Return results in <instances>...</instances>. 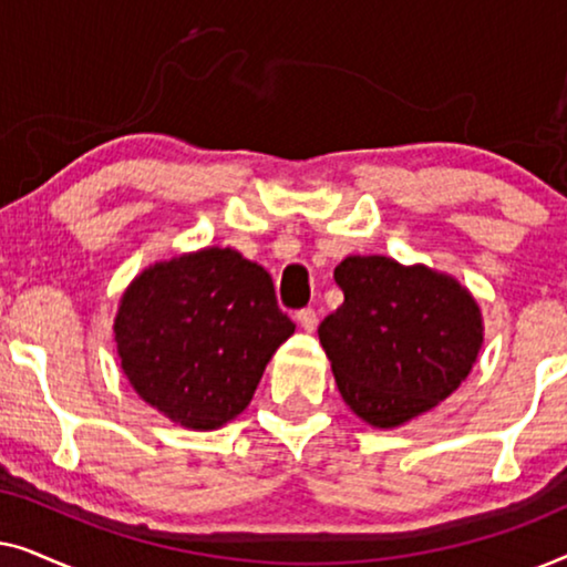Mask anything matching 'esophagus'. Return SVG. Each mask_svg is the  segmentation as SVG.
I'll use <instances>...</instances> for the list:
<instances>
[{
    "mask_svg": "<svg viewBox=\"0 0 567 567\" xmlns=\"http://www.w3.org/2000/svg\"><path fill=\"white\" fill-rule=\"evenodd\" d=\"M297 322H299V328L301 330H307V332H315L317 330V312L315 309H301V312H297Z\"/></svg>",
    "mask_w": 567,
    "mask_h": 567,
    "instance_id": "34e87169",
    "label": "esophagus"
}]
</instances>
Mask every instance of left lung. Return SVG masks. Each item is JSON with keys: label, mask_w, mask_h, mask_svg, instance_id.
I'll list each match as a JSON object with an SVG mask.
<instances>
[{"label": "left lung", "mask_w": 567, "mask_h": 567, "mask_svg": "<svg viewBox=\"0 0 567 567\" xmlns=\"http://www.w3.org/2000/svg\"><path fill=\"white\" fill-rule=\"evenodd\" d=\"M336 284L346 299L317 336L340 398L371 429H400L470 377L485 322L454 276L386 255H348Z\"/></svg>", "instance_id": "8db88e82"}]
</instances>
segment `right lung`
I'll return each mask as SVG.
<instances>
[{"label": "right lung", "instance_id": "1", "mask_svg": "<svg viewBox=\"0 0 567 567\" xmlns=\"http://www.w3.org/2000/svg\"><path fill=\"white\" fill-rule=\"evenodd\" d=\"M293 330L268 270L219 245L144 268L123 291L113 322L128 384L190 431L235 421Z\"/></svg>", "mask_w": 567, "mask_h": 567}]
</instances>
